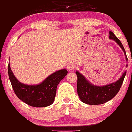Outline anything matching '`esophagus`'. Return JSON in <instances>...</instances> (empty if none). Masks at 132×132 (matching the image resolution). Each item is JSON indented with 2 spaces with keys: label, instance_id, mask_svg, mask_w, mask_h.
I'll list each match as a JSON object with an SVG mask.
<instances>
[{
  "label": "esophagus",
  "instance_id": "1",
  "mask_svg": "<svg viewBox=\"0 0 132 132\" xmlns=\"http://www.w3.org/2000/svg\"><path fill=\"white\" fill-rule=\"evenodd\" d=\"M75 66L73 63H69L67 65V69L69 71H72L75 69Z\"/></svg>",
  "mask_w": 132,
  "mask_h": 132
}]
</instances>
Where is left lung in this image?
Wrapping results in <instances>:
<instances>
[{"instance_id":"8db88e82","label":"left lung","mask_w":132,"mask_h":132,"mask_svg":"<svg viewBox=\"0 0 132 132\" xmlns=\"http://www.w3.org/2000/svg\"><path fill=\"white\" fill-rule=\"evenodd\" d=\"M109 34V38L116 42L120 48L122 50L126 57V61H127L128 59L126 51L121 41L117 38L113 32L110 31ZM126 67H127V64L126 65ZM76 74L78 77L77 92L79 98L84 103L90 105H97L105 103L116 96L123 83L126 71L123 73L121 77L116 82L102 86L92 84L78 71H76Z\"/></svg>"}]
</instances>
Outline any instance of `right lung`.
Here are the masks:
<instances>
[{
  "label": "right lung",
  "instance_id": "1",
  "mask_svg": "<svg viewBox=\"0 0 132 132\" xmlns=\"http://www.w3.org/2000/svg\"><path fill=\"white\" fill-rule=\"evenodd\" d=\"M8 72L16 96L27 105L38 108L46 107L53 104L57 85L68 73L66 69L59 70L48 76L41 83L29 85L18 80L11 71L10 63L8 66Z\"/></svg>",
  "mask_w": 132,
  "mask_h": 132
}]
</instances>
